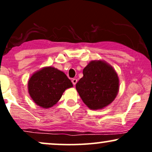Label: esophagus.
Returning a JSON list of instances; mask_svg holds the SVG:
<instances>
[{
    "label": "esophagus",
    "instance_id": "esophagus-1",
    "mask_svg": "<svg viewBox=\"0 0 152 152\" xmlns=\"http://www.w3.org/2000/svg\"><path fill=\"white\" fill-rule=\"evenodd\" d=\"M71 81H72L73 84L76 85V83H77V79H76V78H73V79L71 80Z\"/></svg>",
    "mask_w": 152,
    "mask_h": 152
}]
</instances>
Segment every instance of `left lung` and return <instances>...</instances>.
<instances>
[{
	"label": "left lung",
	"mask_w": 152,
	"mask_h": 152,
	"mask_svg": "<svg viewBox=\"0 0 152 152\" xmlns=\"http://www.w3.org/2000/svg\"><path fill=\"white\" fill-rule=\"evenodd\" d=\"M83 76L76 88L80 97L91 109H102L116 98L119 81L116 71L104 61H92L83 70Z\"/></svg>",
	"instance_id": "obj_1"
}]
</instances>
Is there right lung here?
I'll return each instance as SVG.
<instances>
[{
  "label": "right lung",
  "instance_id": "right-lung-1",
  "mask_svg": "<svg viewBox=\"0 0 152 152\" xmlns=\"http://www.w3.org/2000/svg\"><path fill=\"white\" fill-rule=\"evenodd\" d=\"M72 86L71 80L63 71L51 66L36 71L28 83V90L31 99L43 109L55 105L65 90Z\"/></svg>",
  "mask_w": 152,
  "mask_h": 152
}]
</instances>
